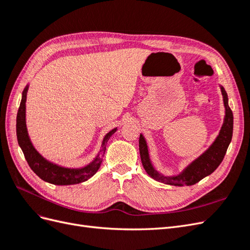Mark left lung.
<instances>
[{
    "label": "left lung",
    "mask_w": 250,
    "mask_h": 250,
    "mask_svg": "<svg viewBox=\"0 0 250 250\" xmlns=\"http://www.w3.org/2000/svg\"><path fill=\"white\" fill-rule=\"evenodd\" d=\"M223 96V103L225 107V116L224 121L219 134L217 135L214 143L208 147V150L194 160L191 164H188L187 167L181 171L177 175L166 176L164 174L158 172L152 162L150 160L149 150L147 142L144 138V135L140 134L139 147H140V155L144 169L146 170L147 174L152 177L154 180L164 183L166 185L171 186H192L197 184L202 178L213 173L223 161L224 155L228 150L231 138H232V128H233V116L232 111L229 106V98L225 89L222 85H219Z\"/></svg>",
    "instance_id": "obj_1"
}]
</instances>
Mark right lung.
<instances>
[{
    "mask_svg": "<svg viewBox=\"0 0 250 250\" xmlns=\"http://www.w3.org/2000/svg\"><path fill=\"white\" fill-rule=\"evenodd\" d=\"M28 88L29 84H27L21 94V101L17 116V137L19 145L22 151V153L25 155V158L28 165L30 166V168L32 169V171L40 178L47 181L49 184L56 186L76 185L83 183V181H86L87 179L94 176L101 166L102 156L105 153V150H106V144L111 135L117 131L118 128H113L108 133L105 134L100 151L98 152L94 160L88 165L84 166V167L66 168L52 163L46 160L35 149L29 137L26 124V101Z\"/></svg>",
    "mask_w": 250,
    "mask_h": 250,
    "instance_id": "1",
    "label": "right lung"
}]
</instances>
